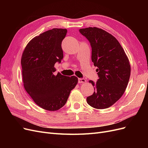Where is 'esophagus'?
<instances>
[{
	"instance_id": "1",
	"label": "esophagus",
	"mask_w": 148,
	"mask_h": 148,
	"mask_svg": "<svg viewBox=\"0 0 148 148\" xmlns=\"http://www.w3.org/2000/svg\"><path fill=\"white\" fill-rule=\"evenodd\" d=\"M86 82V80L84 78H79L78 79V83H84Z\"/></svg>"
}]
</instances>
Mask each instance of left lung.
I'll use <instances>...</instances> for the list:
<instances>
[{"label": "left lung", "mask_w": 148, "mask_h": 148, "mask_svg": "<svg viewBox=\"0 0 148 148\" xmlns=\"http://www.w3.org/2000/svg\"><path fill=\"white\" fill-rule=\"evenodd\" d=\"M79 32L90 42L92 62L99 76L96 83L89 82L95 91L87 97V102L97 109L108 108L126 90L131 73L128 58L118 40L105 30L89 27L80 29Z\"/></svg>", "instance_id": "left-lung-1"}]
</instances>
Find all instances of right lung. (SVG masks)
I'll list each match as a JSON object with an SVG mask.
<instances>
[{"label":"right lung","mask_w":148,"mask_h":148,"mask_svg":"<svg viewBox=\"0 0 148 148\" xmlns=\"http://www.w3.org/2000/svg\"><path fill=\"white\" fill-rule=\"evenodd\" d=\"M66 29L53 28L34 37L28 43L21 56L22 78L25 90L38 106L56 111L67 101L78 78L59 72L55 75V64L63 59L61 44Z\"/></svg>","instance_id":"obj_1"}]
</instances>
